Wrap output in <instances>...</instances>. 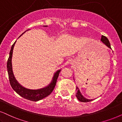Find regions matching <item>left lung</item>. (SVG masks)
Segmentation results:
<instances>
[{"instance_id":"obj_1","label":"left lung","mask_w":122,"mask_h":122,"mask_svg":"<svg viewBox=\"0 0 122 122\" xmlns=\"http://www.w3.org/2000/svg\"><path fill=\"white\" fill-rule=\"evenodd\" d=\"M101 41H102V42L104 43L106 46H107V47L109 48L112 49L111 48L110 42H109L108 39H107L106 36H103L102 35V36H101ZM76 89L77 90V92L76 93V97L77 99L79 100V101H81V102H89V101H91L93 100V99H88V98L84 97L82 95V94L81 93V92L80 91L79 89L78 88V87H76Z\"/></svg>"}]
</instances>
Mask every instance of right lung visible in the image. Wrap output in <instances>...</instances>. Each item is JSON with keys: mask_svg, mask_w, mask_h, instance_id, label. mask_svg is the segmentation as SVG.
<instances>
[{"mask_svg": "<svg viewBox=\"0 0 122 122\" xmlns=\"http://www.w3.org/2000/svg\"><path fill=\"white\" fill-rule=\"evenodd\" d=\"M44 27H47L48 26H43ZM29 30H27L28 31ZM26 31L24 32V34ZM22 34L20 35V37ZM19 37V38H20ZM16 41L13 43V45L12 46L11 49H10V56H9L8 60L7 61V71L8 74L9 79H10V84L14 91L18 94L21 97H24L26 99L30 100L32 101H39L43 98L46 97L50 95L51 92L53 91L54 88L56 86V83L58 75L61 71V69L57 70L56 72L54 73L53 76L52 78L51 81L48 85H47L46 87L41 88L40 89H28L26 88L23 87L22 85L20 84L15 78V75L13 74V70H12V54H13V51L14 48V46L15 45Z\"/></svg>", "mask_w": 122, "mask_h": 122, "instance_id": "obj_1", "label": "right lung"}]
</instances>
